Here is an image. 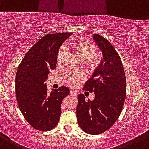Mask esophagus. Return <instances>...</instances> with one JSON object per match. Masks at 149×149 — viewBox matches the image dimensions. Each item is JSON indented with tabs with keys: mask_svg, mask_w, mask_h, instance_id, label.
I'll list each match as a JSON object with an SVG mask.
<instances>
[{
	"mask_svg": "<svg viewBox=\"0 0 149 149\" xmlns=\"http://www.w3.org/2000/svg\"><path fill=\"white\" fill-rule=\"evenodd\" d=\"M70 94L72 95V96H74V97H76V96H77V93H75L74 91H73L72 90L70 91Z\"/></svg>",
	"mask_w": 149,
	"mask_h": 149,
	"instance_id": "1",
	"label": "esophagus"
}]
</instances>
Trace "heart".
Instances as JSON below:
<instances>
[{
    "mask_svg": "<svg viewBox=\"0 0 149 149\" xmlns=\"http://www.w3.org/2000/svg\"><path fill=\"white\" fill-rule=\"evenodd\" d=\"M72 47L79 57L84 61L87 67L91 71H94L100 67L102 63V56L99 53L95 52L97 48L93 43L84 39H79L74 41ZM66 52V49L65 47L61 46L59 47L56 56L57 64L61 65L63 63ZM85 78V74L80 71H68L65 74L67 84L72 88L77 87Z\"/></svg>",
    "mask_w": 149,
    "mask_h": 149,
    "instance_id": "heart-1",
    "label": "heart"
}]
</instances>
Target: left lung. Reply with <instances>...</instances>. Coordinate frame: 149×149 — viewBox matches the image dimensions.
Instances as JSON below:
<instances>
[{
	"label": "left lung",
	"mask_w": 149,
	"mask_h": 149,
	"mask_svg": "<svg viewBox=\"0 0 149 149\" xmlns=\"http://www.w3.org/2000/svg\"><path fill=\"white\" fill-rule=\"evenodd\" d=\"M93 38L102 52L104 61L83 87V90L94 93V100L87 101L84 94H79L76 114L83 131L100 134L119 117L125 102L127 81L121 58L113 45L97 33Z\"/></svg>",
	"instance_id": "left-lung-1"
}]
</instances>
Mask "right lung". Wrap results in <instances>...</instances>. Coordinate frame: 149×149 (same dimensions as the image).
Here are the masks:
<instances>
[{
    "label": "right lung",
    "instance_id": "obj_1",
    "mask_svg": "<svg viewBox=\"0 0 149 149\" xmlns=\"http://www.w3.org/2000/svg\"><path fill=\"white\" fill-rule=\"evenodd\" d=\"M72 33H49L39 39L20 62L15 77L17 101L27 122L39 131H49L58 123L61 103L69 90L61 86L48 92L45 82L56 68L61 44Z\"/></svg>",
    "mask_w": 149,
    "mask_h": 149
}]
</instances>
